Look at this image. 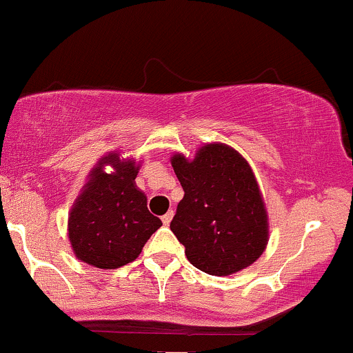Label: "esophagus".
<instances>
[{
  "instance_id": "obj_1",
  "label": "esophagus",
  "mask_w": 353,
  "mask_h": 353,
  "mask_svg": "<svg viewBox=\"0 0 353 353\" xmlns=\"http://www.w3.org/2000/svg\"><path fill=\"white\" fill-rule=\"evenodd\" d=\"M172 217H174V212H172V210H169L168 214H164V216H163V224H164V225H169V224H171Z\"/></svg>"
}]
</instances>
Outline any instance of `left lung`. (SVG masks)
Masks as SVG:
<instances>
[{"label":"left lung","mask_w":353,"mask_h":353,"mask_svg":"<svg viewBox=\"0 0 353 353\" xmlns=\"http://www.w3.org/2000/svg\"><path fill=\"white\" fill-rule=\"evenodd\" d=\"M171 164L184 189L171 230L190 264L217 277L252 265L269 242V216L245 157L209 143L194 157L172 154Z\"/></svg>","instance_id":"8db88e82"}]
</instances>
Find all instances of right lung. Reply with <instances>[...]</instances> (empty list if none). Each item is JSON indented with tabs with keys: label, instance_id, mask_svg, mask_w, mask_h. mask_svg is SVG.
<instances>
[{
	"label": "right lung",
	"instance_id": "obj_1",
	"mask_svg": "<svg viewBox=\"0 0 353 353\" xmlns=\"http://www.w3.org/2000/svg\"><path fill=\"white\" fill-rule=\"evenodd\" d=\"M109 165L112 171L105 172ZM139 163L111 151L88 174L68 216V239L76 259L98 269H117L136 261L148 239L163 225L148 210L136 185Z\"/></svg>",
	"mask_w": 353,
	"mask_h": 353
}]
</instances>
